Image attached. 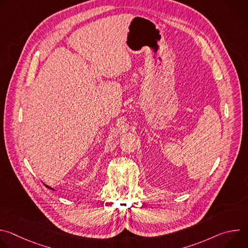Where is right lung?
<instances>
[{"label": "right lung", "instance_id": "add662e5", "mask_svg": "<svg viewBox=\"0 0 248 248\" xmlns=\"http://www.w3.org/2000/svg\"><path fill=\"white\" fill-rule=\"evenodd\" d=\"M45 186H46V187H48V188H50V189H52V190H54V188H52V187H51V186H46V185H45Z\"/></svg>", "mask_w": 248, "mask_h": 248}]
</instances>
